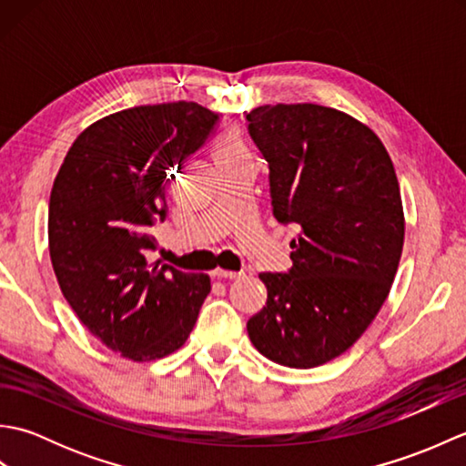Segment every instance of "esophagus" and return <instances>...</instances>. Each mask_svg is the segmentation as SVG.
<instances>
[{
  "label": "esophagus",
  "mask_w": 466,
  "mask_h": 466,
  "mask_svg": "<svg viewBox=\"0 0 466 466\" xmlns=\"http://www.w3.org/2000/svg\"><path fill=\"white\" fill-rule=\"evenodd\" d=\"M212 276H214V279H220V280H236V279H240V276H244V272H230V270L218 268V270L212 272Z\"/></svg>",
  "instance_id": "esophagus-1"
}]
</instances>
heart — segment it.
<instances>
[{"instance_id":"1","label":"heart","mask_w":466,"mask_h":466,"mask_svg":"<svg viewBox=\"0 0 466 466\" xmlns=\"http://www.w3.org/2000/svg\"><path fill=\"white\" fill-rule=\"evenodd\" d=\"M242 154V142L236 136H226L218 144V162H232L238 160V156Z\"/></svg>"}]
</instances>
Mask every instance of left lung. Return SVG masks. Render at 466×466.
Instances as JSON below:
<instances>
[{
  "label": "left lung",
  "mask_w": 466,
  "mask_h": 466,
  "mask_svg": "<svg viewBox=\"0 0 466 466\" xmlns=\"http://www.w3.org/2000/svg\"><path fill=\"white\" fill-rule=\"evenodd\" d=\"M246 120L274 218L300 226L292 268L260 274L268 299L246 329L266 359L312 369L349 350L390 292L404 242L399 180L379 136L334 107L260 106Z\"/></svg>",
  "instance_id": "left-lung-1"
}]
</instances>
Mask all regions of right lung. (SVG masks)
<instances>
[{
	"label": "right lung",
	"instance_id": "add662e5",
	"mask_svg": "<svg viewBox=\"0 0 466 466\" xmlns=\"http://www.w3.org/2000/svg\"><path fill=\"white\" fill-rule=\"evenodd\" d=\"M220 116L196 102L137 106L76 137L49 196L56 279L77 319L136 362L180 349L210 292L206 274L150 262L167 216L170 170L200 150Z\"/></svg>",
	"mask_w": 466,
	"mask_h": 466
}]
</instances>
